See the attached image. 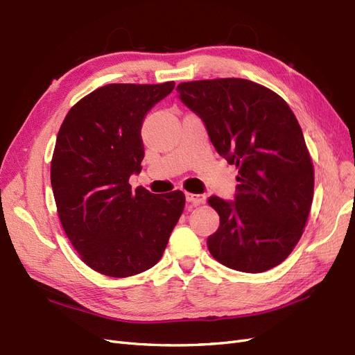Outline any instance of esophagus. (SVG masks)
Returning a JSON list of instances; mask_svg holds the SVG:
<instances>
[{
    "label": "esophagus",
    "mask_w": 355,
    "mask_h": 355,
    "mask_svg": "<svg viewBox=\"0 0 355 355\" xmlns=\"http://www.w3.org/2000/svg\"><path fill=\"white\" fill-rule=\"evenodd\" d=\"M186 200L193 203L194 207H198V205H202L207 202V196L205 194H193V193H186Z\"/></svg>",
    "instance_id": "1"
}]
</instances>
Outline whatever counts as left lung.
Returning a JSON list of instances; mask_svg holds the SVG:
<instances>
[{"mask_svg":"<svg viewBox=\"0 0 355 355\" xmlns=\"http://www.w3.org/2000/svg\"><path fill=\"white\" fill-rule=\"evenodd\" d=\"M177 91L215 150L239 168L234 200L208 199L220 215L207 242L211 255L243 272L279 266L300 242L314 193L313 162L293 112L271 89L240 78L182 83Z\"/></svg>","mask_w":355,"mask_h":355,"instance_id":"obj_1","label":"left lung"}]
</instances>
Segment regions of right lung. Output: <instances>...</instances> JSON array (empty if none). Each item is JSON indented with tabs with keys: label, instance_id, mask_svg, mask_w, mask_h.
Masks as SVG:
<instances>
[{
	"label": "right lung",
	"instance_id": "right-lung-1",
	"mask_svg": "<svg viewBox=\"0 0 355 355\" xmlns=\"http://www.w3.org/2000/svg\"><path fill=\"white\" fill-rule=\"evenodd\" d=\"M175 83L109 84L79 100L57 134L51 187L66 236L88 267L130 277L162 258L184 193L131 190L141 171V127Z\"/></svg>",
	"mask_w": 355,
	"mask_h": 355
}]
</instances>
